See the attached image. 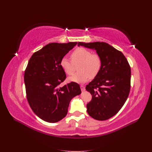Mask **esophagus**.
<instances>
[{"mask_svg":"<svg viewBox=\"0 0 152 152\" xmlns=\"http://www.w3.org/2000/svg\"><path fill=\"white\" fill-rule=\"evenodd\" d=\"M80 89H81L82 91H84L86 89L84 86H83V85H80Z\"/></svg>","mask_w":152,"mask_h":152,"instance_id":"esophagus-1","label":"esophagus"}]
</instances>
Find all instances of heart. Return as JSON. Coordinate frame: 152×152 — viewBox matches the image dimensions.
<instances>
[{
    "mask_svg": "<svg viewBox=\"0 0 152 152\" xmlns=\"http://www.w3.org/2000/svg\"><path fill=\"white\" fill-rule=\"evenodd\" d=\"M72 61L63 57L60 60V66L67 75H70L74 72V65L80 62L78 66V72L69 77V80L77 83H84L90 77L94 78L99 73L102 65V58L99 55L92 53L90 50L84 48H78L71 54Z\"/></svg>",
    "mask_w": 152,
    "mask_h": 152,
    "instance_id": "heart-1",
    "label": "heart"
}]
</instances>
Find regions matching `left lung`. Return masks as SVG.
Segmentation results:
<instances>
[{"mask_svg": "<svg viewBox=\"0 0 152 152\" xmlns=\"http://www.w3.org/2000/svg\"><path fill=\"white\" fill-rule=\"evenodd\" d=\"M96 50L102 68L86 89L92 95L87 112L96 120L105 121L117 114L126 102L131 88V67L120 50L106 42H78Z\"/></svg>", "mask_w": 152, "mask_h": 152, "instance_id": "8db88e82", "label": "left lung"}]
</instances>
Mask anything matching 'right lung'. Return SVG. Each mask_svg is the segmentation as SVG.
<instances>
[{"instance_id": "right-lung-1", "label": "right lung", "mask_w": 152, "mask_h": 152, "mask_svg": "<svg viewBox=\"0 0 152 152\" xmlns=\"http://www.w3.org/2000/svg\"><path fill=\"white\" fill-rule=\"evenodd\" d=\"M77 44L50 43L34 53L28 61L24 74L26 98L33 112L45 122L61 121L66 115L71 99L81 93L74 82L59 87L66 77L61 59Z\"/></svg>"}]
</instances>
